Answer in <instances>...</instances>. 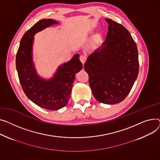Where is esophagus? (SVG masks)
I'll return each instance as SVG.
<instances>
[{"mask_svg":"<svg viewBox=\"0 0 160 160\" xmlns=\"http://www.w3.org/2000/svg\"><path fill=\"white\" fill-rule=\"evenodd\" d=\"M79 59L81 61V62L82 63V64H84L86 62L87 60V57L85 55H81L80 57H79Z\"/></svg>","mask_w":160,"mask_h":160,"instance_id":"34e87169","label":"esophagus"}]
</instances>
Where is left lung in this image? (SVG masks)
<instances>
[{"instance_id":"1","label":"left lung","mask_w":160,"mask_h":160,"mask_svg":"<svg viewBox=\"0 0 160 160\" xmlns=\"http://www.w3.org/2000/svg\"><path fill=\"white\" fill-rule=\"evenodd\" d=\"M106 39L89 55L84 68L97 101L116 104L123 101L132 89L139 73L137 45L129 32L109 18Z\"/></svg>"}]
</instances>
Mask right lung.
<instances>
[{
	"mask_svg": "<svg viewBox=\"0 0 160 160\" xmlns=\"http://www.w3.org/2000/svg\"><path fill=\"white\" fill-rule=\"evenodd\" d=\"M58 23L48 18L35 24L24 34L16 55V68L24 93L37 105L50 110L67 105L76 73L82 68L79 55L76 54L70 61L60 66L50 80H44L36 73L32 57L33 35Z\"/></svg>",
	"mask_w": 160,
	"mask_h": 160,
	"instance_id": "obj_1",
	"label": "right lung"
}]
</instances>
